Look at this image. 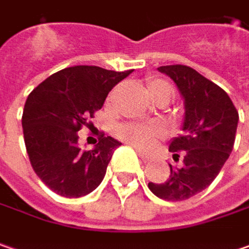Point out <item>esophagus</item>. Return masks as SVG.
<instances>
[{
	"instance_id": "esophagus-1",
	"label": "esophagus",
	"mask_w": 249,
	"mask_h": 249,
	"mask_svg": "<svg viewBox=\"0 0 249 249\" xmlns=\"http://www.w3.org/2000/svg\"><path fill=\"white\" fill-rule=\"evenodd\" d=\"M138 155H139V157L142 159V161H143V163H149V161L152 160V157L149 156V155H146V153H143V152H141V150H138Z\"/></svg>"
}]
</instances>
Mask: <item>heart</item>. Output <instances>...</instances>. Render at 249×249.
Here are the masks:
<instances>
[{
	"instance_id": "obj_1",
	"label": "heart",
	"mask_w": 249,
	"mask_h": 249,
	"mask_svg": "<svg viewBox=\"0 0 249 249\" xmlns=\"http://www.w3.org/2000/svg\"><path fill=\"white\" fill-rule=\"evenodd\" d=\"M146 90H147V94L156 103H160V102L168 103L170 99H173L176 94L173 85L164 79H160V78H153L147 82ZM115 135L126 143L145 150V149H149L150 146L155 145L157 139H160L163 136V128L157 124L128 123V124L120 125L115 131Z\"/></svg>"
}]
</instances>
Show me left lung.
<instances>
[{"mask_svg":"<svg viewBox=\"0 0 249 249\" xmlns=\"http://www.w3.org/2000/svg\"><path fill=\"white\" fill-rule=\"evenodd\" d=\"M184 96V135L176 138L168 150L178 166H170L167 181L149 182V189L164 200H185L202 192L217 177L235 141L238 111L220 86L187 65H164Z\"/></svg>","mask_w":249,"mask_h":249,"instance_id":"obj_1","label":"left lung"}]
</instances>
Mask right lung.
<instances>
[{"label":"right lung","mask_w":249,"mask_h":249,"mask_svg":"<svg viewBox=\"0 0 249 249\" xmlns=\"http://www.w3.org/2000/svg\"><path fill=\"white\" fill-rule=\"evenodd\" d=\"M132 72L70 67L53 73L27 96L22 115L27 156L38 178L55 194L81 198L103 181L121 143L102 132L93 150H81L78 131L90 125L107 94Z\"/></svg>","instance_id":"add662e5"}]
</instances>
